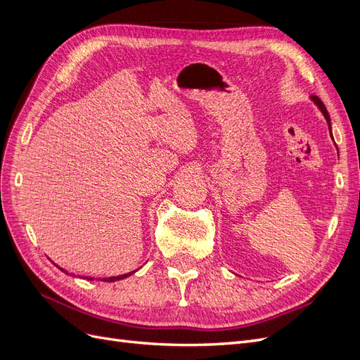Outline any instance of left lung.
<instances>
[{
    "label": "left lung",
    "instance_id": "obj_1",
    "mask_svg": "<svg viewBox=\"0 0 360 360\" xmlns=\"http://www.w3.org/2000/svg\"><path fill=\"white\" fill-rule=\"evenodd\" d=\"M311 101L319 106V110L321 111V114L324 115V118H326V122H328V126H329V130H330V136H332V127H330V117H329V112H328V110H326V106L323 105V102L319 99V97H315V96H312L311 97ZM332 139H333V136H332Z\"/></svg>",
    "mask_w": 360,
    "mask_h": 360
}]
</instances>
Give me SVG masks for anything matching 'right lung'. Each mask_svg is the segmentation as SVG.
Returning a JSON list of instances; mask_svg holds the SVG:
<instances>
[{
  "label": "right lung",
  "mask_w": 360,
  "mask_h": 360,
  "mask_svg": "<svg viewBox=\"0 0 360 360\" xmlns=\"http://www.w3.org/2000/svg\"><path fill=\"white\" fill-rule=\"evenodd\" d=\"M57 266V264H56ZM58 267V266H57ZM61 271H64V274H68L66 270L64 269H61V267H58ZM136 270H134V271H130V274H126V275H118V276H111V278H101V281H105V282H114V281H120V279H124V278H127V276H130V275H134ZM69 275V274H68ZM84 279H86V281H93V278L91 276H86V278H84Z\"/></svg>",
  "instance_id": "1"
}]
</instances>
